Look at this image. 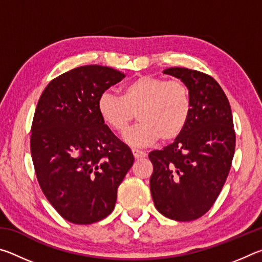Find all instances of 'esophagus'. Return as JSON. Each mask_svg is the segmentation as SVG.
Here are the masks:
<instances>
[{
    "instance_id": "34e87169",
    "label": "esophagus",
    "mask_w": 262,
    "mask_h": 262,
    "mask_svg": "<svg viewBox=\"0 0 262 262\" xmlns=\"http://www.w3.org/2000/svg\"><path fill=\"white\" fill-rule=\"evenodd\" d=\"M132 152L134 155L135 158H143L145 157V152L144 151H141L139 149H132Z\"/></svg>"
}]
</instances>
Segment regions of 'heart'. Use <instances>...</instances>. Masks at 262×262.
I'll return each mask as SVG.
<instances>
[{
	"label": "heart",
	"mask_w": 262,
	"mask_h": 262,
	"mask_svg": "<svg viewBox=\"0 0 262 262\" xmlns=\"http://www.w3.org/2000/svg\"><path fill=\"white\" fill-rule=\"evenodd\" d=\"M97 110L101 121L118 133L126 129L136 113L139 122L123 134V140L133 147H147L159 139L173 141L183 133L192 111V97L180 79L142 75L122 88L121 96L103 92Z\"/></svg>",
	"instance_id": "heart-1"
}]
</instances>
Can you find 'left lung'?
<instances>
[{
  "label": "left lung",
  "instance_id": "1",
  "mask_svg": "<svg viewBox=\"0 0 262 262\" xmlns=\"http://www.w3.org/2000/svg\"><path fill=\"white\" fill-rule=\"evenodd\" d=\"M163 73L188 86L192 111L173 143L149 154L150 190L161 214L188 222L210 209L228 178L236 147L232 113L224 91L209 75L180 67Z\"/></svg>",
  "mask_w": 262,
  "mask_h": 262
}]
</instances>
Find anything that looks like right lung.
<instances>
[{"mask_svg":"<svg viewBox=\"0 0 262 262\" xmlns=\"http://www.w3.org/2000/svg\"><path fill=\"white\" fill-rule=\"evenodd\" d=\"M123 77L110 67L82 66L51 81L39 98L31 127L35 174L47 200L72 223L108 216L134 163L97 110L99 96Z\"/></svg>","mask_w":262,"mask_h":262,"instance_id":"obj_1","label":"right lung"}]
</instances>
